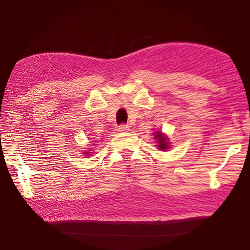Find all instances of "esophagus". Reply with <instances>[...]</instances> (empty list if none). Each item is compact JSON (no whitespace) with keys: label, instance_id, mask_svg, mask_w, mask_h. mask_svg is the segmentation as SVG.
I'll return each instance as SVG.
<instances>
[{"label":"esophagus","instance_id":"obj_1","mask_svg":"<svg viewBox=\"0 0 250 250\" xmlns=\"http://www.w3.org/2000/svg\"><path fill=\"white\" fill-rule=\"evenodd\" d=\"M118 131H119V132H122V133H124V132H127V131H129V126L125 125V124H122V125H119V126H118Z\"/></svg>","mask_w":250,"mask_h":250}]
</instances>
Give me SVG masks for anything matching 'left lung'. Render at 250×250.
<instances>
[{
    "instance_id": "8db88e82",
    "label": "left lung",
    "mask_w": 250,
    "mask_h": 250,
    "mask_svg": "<svg viewBox=\"0 0 250 250\" xmlns=\"http://www.w3.org/2000/svg\"><path fill=\"white\" fill-rule=\"evenodd\" d=\"M155 138L157 140V142H158V145H157V146H158V149L160 150H167L169 149V142H168V139L166 138L165 135L163 134L162 132H155Z\"/></svg>"
}]
</instances>
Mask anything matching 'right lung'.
<instances>
[{
    "instance_id": "right-lung-1",
    "label": "right lung",
    "mask_w": 250,
    "mask_h": 250,
    "mask_svg": "<svg viewBox=\"0 0 250 250\" xmlns=\"http://www.w3.org/2000/svg\"><path fill=\"white\" fill-rule=\"evenodd\" d=\"M87 153V156H88V153H91V152H86Z\"/></svg>"
}]
</instances>
